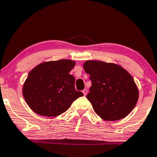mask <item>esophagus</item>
Segmentation results:
<instances>
[{
	"instance_id": "34e87169",
	"label": "esophagus",
	"mask_w": 157,
	"mask_h": 157,
	"mask_svg": "<svg viewBox=\"0 0 157 157\" xmlns=\"http://www.w3.org/2000/svg\"><path fill=\"white\" fill-rule=\"evenodd\" d=\"M83 93V94H84V96H86L87 94V92H88V90H87V89H84V90H83V91H82Z\"/></svg>"
}]
</instances>
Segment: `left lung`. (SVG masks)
<instances>
[{"mask_svg": "<svg viewBox=\"0 0 157 157\" xmlns=\"http://www.w3.org/2000/svg\"><path fill=\"white\" fill-rule=\"evenodd\" d=\"M83 69L92 83L87 98L97 115L106 121H117L132 111L138 101L139 90L125 69L98 60L86 61Z\"/></svg>", "mask_w": 157, "mask_h": 157, "instance_id": "1", "label": "left lung"}]
</instances>
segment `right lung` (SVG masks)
Returning a JSON list of instances; mask_svg holds the SVG:
<instances>
[{"instance_id": "1", "label": "right lung", "mask_w": 157, "mask_h": 157, "mask_svg": "<svg viewBox=\"0 0 157 157\" xmlns=\"http://www.w3.org/2000/svg\"><path fill=\"white\" fill-rule=\"evenodd\" d=\"M74 66V61L59 59L42 63L29 72L22 93L33 112L42 116H58L83 96L76 90L75 78L70 74Z\"/></svg>"}]
</instances>
